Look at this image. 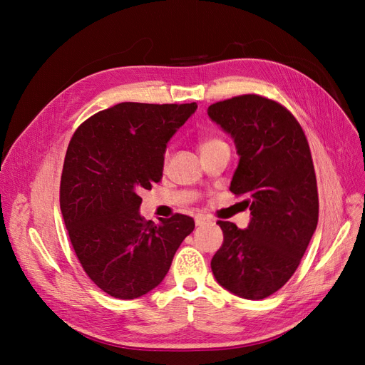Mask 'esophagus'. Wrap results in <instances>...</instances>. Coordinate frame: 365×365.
I'll return each mask as SVG.
<instances>
[{
  "label": "esophagus",
  "mask_w": 365,
  "mask_h": 365,
  "mask_svg": "<svg viewBox=\"0 0 365 365\" xmlns=\"http://www.w3.org/2000/svg\"><path fill=\"white\" fill-rule=\"evenodd\" d=\"M195 224H196V227H202V225L210 224V219H207L205 216H196L195 217Z\"/></svg>",
  "instance_id": "1"
}]
</instances>
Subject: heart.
<instances>
[{"label":"heart","instance_id":"obj_1","mask_svg":"<svg viewBox=\"0 0 365 365\" xmlns=\"http://www.w3.org/2000/svg\"><path fill=\"white\" fill-rule=\"evenodd\" d=\"M219 143H224V141H220L219 138H207V140H204V141H202L201 150H204V149H207V148H212V146H215V145H219ZM168 157H169V153H165L164 158L168 160Z\"/></svg>","mask_w":365,"mask_h":365}]
</instances>
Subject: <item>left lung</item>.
<instances>
[{"mask_svg": "<svg viewBox=\"0 0 365 365\" xmlns=\"http://www.w3.org/2000/svg\"><path fill=\"white\" fill-rule=\"evenodd\" d=\"M207 113L235 140L239 164L230 190L251 210L245 230L217 220L224 244L212 271L227 291L262 300L292 277L318 224L311 149L295 117L271 98L237 96Z\"/></svg>", "mask_w": 365, "mask_h": 365, "instance_id": "obj_1", "label": "left lung"}]
</instances>
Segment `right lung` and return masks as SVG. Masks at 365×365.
Listing matches in <instances>:
<instances>
[{
	"label": "right lung",
	"mask_w": 365,
	"mask_h": 365,
	"mask_svg": "<svg viewBox=\"0 0 365 365\" xmlns=\"http://www.w3.org/2000/svg\"><path fill=\"white\" fill-rule=\"evenodd\" d=\"M197 105L123 102L76 129L61 176V212L83 271L120 300L163 282L195 228L176 213L157 225L140 216V192L163 176L168 141Z\"/></svg>",
	"instance_id": "1"
}]
</instances>
